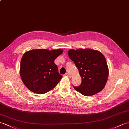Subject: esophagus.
Instances as JSON below:
<instances>
[{
	"mask_svg": "<svg viewBox=\"0 0 129 129\" xmlns=\"http://www.w3.org/2000/svg\"><path fill=\"white\" fill-rule=\"evenodd\" d=\"M65 75H67V76H68L69 77H70V74H69V73H66L65 74Z\"/></svg>",
	"mask_w": 129,
	"mask_h": 129,
	"instance_id": "34e87169",
	"label": "esophagus"
}]
</instances>
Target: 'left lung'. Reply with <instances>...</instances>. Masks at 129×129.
I'll use <instances>...</instances> for the list:
<instances>
[{
    "label": "left lung",
    "mask_w": 129,
    "mask_h": 129,
    "mask_svg": "<svg viewBox=\"0 0 129 129\" xmlns=\"http://www.w3.org/2000/svg\"><path fill=\"white\" fill-rule=\"evenodd\" d=\"M68 55L74 62L82 79L79 86H74L75 89L86 96H91L102 90L109 75L103 54L91 49H70Z\"/></svg>",
    "instance_id": "1"
}]
</instances>
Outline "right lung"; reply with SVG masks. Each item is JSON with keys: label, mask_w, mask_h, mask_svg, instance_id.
Masks as SVG:
<instances>
[{"label": "right lung", "mask_w": 129, "mask_h": 129, "mask_svg": "<svg viewBox=\"0 0 129 129\" xmlns=\"http://www.w3.org/2000/svg\"><path fill=\"white\" fill-rule=\"evenodd\" d=\"M62 52L61 49H39L24 53L21 60L20 74L29 90L43 94L55 87L62 76L58 72L54 60Z\"/></svg>", "instance_id": "right-lung-1"}]
</instances>
